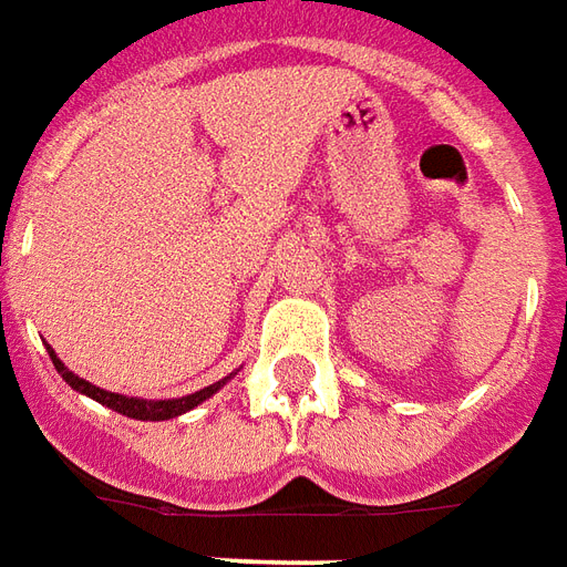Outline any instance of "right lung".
<instances>
[{
    "label": "right lung",
    "mask_w": 567,
    "mask_h": 567,
    "mask_svg": "<svg viewBox=\"0 0 567 567\" xmlns=\"http://www.w3.org/2000/svg\"><path fill=\"white\" fill-rule=\"evenodd\" d=\"M48 353H51L53 369L60 371V378H63L65 383L72 386V390H78L81 395H90L93 402L105 404V408L117 411V414L132 416V420H151V423H159V420H175V416L187 414V411L198 408V404L205 402V399H210L214 392L223 390V386H226V383L235 378V371H233L229 378L217 380V383H210V386H205V390L189 392V395H181V399H132V395L109 392V390H102V386H93L90 380L78 378L74 371L65 369V362L56 357V350H53L51 344H48Z\"/></svg>",
    "instance_id": "1"
}]
</instances>
